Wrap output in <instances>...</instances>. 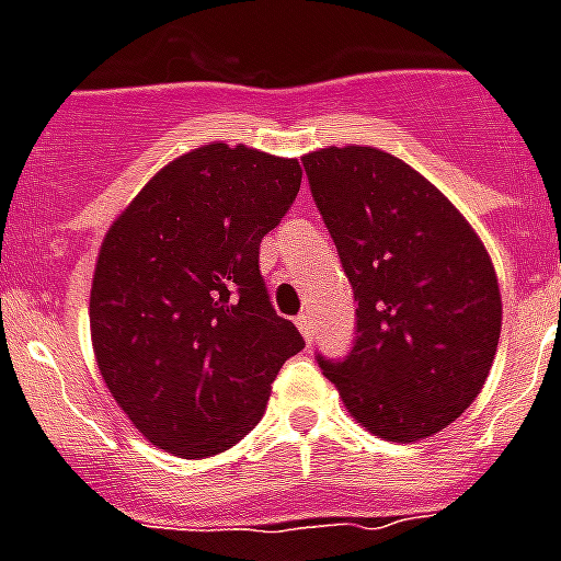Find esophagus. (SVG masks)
I'll use <instances>...</instances> for the list:
<instances>
[{
  "mask_svg": "<svg viewBox=\"0 0 561 561\" xmlns=\"http://www.w3.org/2000/svg\"><path fill=\"white\" fill-rule=\"evenodd\" d=\"M298 330L304 332V337H307V341H312V335H314L312 312H300V314H298Z\"/></svg>",
  "mask_w": 561,
  "mask_h": 561,
  "instance_id": "1",
  "label": "esophagus"
}]
</instances>
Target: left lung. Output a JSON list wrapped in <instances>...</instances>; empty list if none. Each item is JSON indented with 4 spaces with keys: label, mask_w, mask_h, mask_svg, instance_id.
I'll use <instances>...</instances> for the list:
<instances>
[{
    "label": "left lung",
    "mask_w": 561,
    "mask_h": 561,
    "mask_svg": "<svg viewBox=\"0 0 561 561\" xmlns=\"http://www.w3.org/2000/svg\"><path fill=\"white\" fill-rule=\"evenodd\" d=\"M304 169L358 300L353 350L318 364L369 433L436 436L473 404L496 358L493 263L461 211L387 151L321 148Z\"/></svg>",
    "instance_id": "left-lung-1"
}]
</instances>
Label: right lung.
<instances>
[{
	"label": "right lung",
	"instance_id": "add662e5",
	"mask_svg": "<svg viewBox=\"0 0 561 561\" xmlns=\"http://www.w3.org/2000/svg\"><path fill=\"white\" fill-rule=\"evenodd\" d=\"M298 188V160L211 142L148 180L105 234L91 286L96 367L160 450L234 447L304 350L261 275V240Z\"/></svg>",
	"mask_w": 561,
	"mask_h": 561
}]
</instances>
